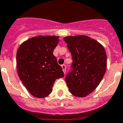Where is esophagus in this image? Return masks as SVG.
I'll use <instances>...</instances> for the list:
<instances>
[{
    "label": "esophagus",
    "mask_w": 123,
    "mask_h": 123,
    "mask_svg": "<svg viewBox=\"0 0 123 123\" xmlns=\"http://www.w3.org/2000/svg\"><path fill=\"white\" fill-rule=\"evenodd\" d=\"M62 69V71H63V72L64 74L66 73V65H64V64H62L61 66Z\"/></svg>",
    "instance_id": "34e87169"
}]
</instances>
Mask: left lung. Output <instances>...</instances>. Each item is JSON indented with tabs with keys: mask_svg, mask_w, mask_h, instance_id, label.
<instances>
[{
	"mask_svg": "<svg viewBox=\"0 0 123 123\" xmlns=\"http://www.w3.org/2000/svg\"><path fill=\"white\" fill-rule=\"evenodd\" d=\"M71 52L72 71L66 77L69 91L74 96L85 97L102 80L107 67V55L103 45L86 35L64 37Z\"/></svg>",
	"mask_w": 123,
	"mask_h": 123,
	"instance_id": "obj_1",
	"label": "left lung"
}]
</instances>
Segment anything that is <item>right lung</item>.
<instances>
[{
  "label": "right lung",
  "instance_id": "add662e5",
  "mask_svg": "<svg viewBox=\"0 0 123 123\" xmlns=\"http://www.w3.org/2000/svg\"><path fill=\"white\" fill-rule=\"evenodd\" d=\"M59 41V36L39 35L23 42L18 48V75L27 91L36 98L49 96L55 80L64 76L53 54Z\"/></svg>",
  "mask_w": 123,
  "mask_h": 123
}]
</instances>
